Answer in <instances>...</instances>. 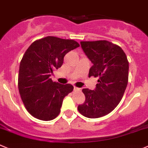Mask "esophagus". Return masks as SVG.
<instances>
[{"label":"esophagus","mask_w":148,"mask_h":148,"mask_svg":"<svg viewBox=\"0 0 148 148\" xmlns=\"http://www.w3.org/2000/svg\"><path fill=\"white\" fill-rule=\"evenodd\" d=\"M74 91H77V92H81V91H82V89H81V88H79V87H74Z\"/></svg>","instance_id":"34e87169"}]
</instances>
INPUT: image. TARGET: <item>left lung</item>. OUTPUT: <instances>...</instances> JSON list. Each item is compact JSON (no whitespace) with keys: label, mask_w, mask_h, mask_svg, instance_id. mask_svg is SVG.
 I'll use <instances>...</instances> for the list:
<instances>
[{"label":"left lung","mask_w":148,"mask_h":148,"mask_svg":"<svg viewBox=\"0 0 148 148\" xmlns=\"http://www.w3.org/2000/svg\"><path fill=\"white\" fill-rule=\"evenodd\" d=\"M92 66L89 77H99L94 90L83 89L85 101L78 106L84 116L96 119L110 113L121 101L127 88L129 62L121 47L107 40L80 42Z\"/></svg>","instance_id":"8db88e82"}]
</instances>
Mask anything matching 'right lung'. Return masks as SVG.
I'll return each instance as SVG.
<instances>
[{
    "mask_svg": "<svg viewBox=\"0 0 148 148\" xmlns=\"http://www.w3.org/2000/svg\"><path fill=\"white\" fill-rule=\"evenodd\" d=\"M73 40L48 36L31 44L20 62L18 87L26 109L32 116L51 121L58 116L63 100L73 91L70 84L53 82L55 69L63 65L66 54L78 48Z\"/></svg>",
    "mask_w": 148,
    "mask_h": 148,
    "instance_id": "add662e5",
    "label": "right lung"
}]
</instances>
